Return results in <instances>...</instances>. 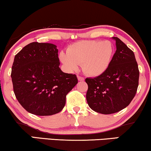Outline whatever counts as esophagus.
I'll list each match as a JSON object with an SVG mask.
<instances>
[{
    "label": "esophagus",
    "mask_w": 151,
    "mask_h": 151,
    "mask_svg": "<svg viewBox=\"0 0 151 151\" xmlns=\"http://www.w3.org/2000/svg\"><path fill=\"white\" fill-rule=\"evenodd\" d=\"M78 79L79 81H84V80H85V78L83 77H81V76H78Z\"/></svg>",
    "instance_id": "1"
}]
</instances>
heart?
<instances>
[{
	"instance_id": "obj_1",
	"label": "heart",
	"mask_w": 151,
	"mask_h": 151,
	"mask_svg": "<svg viewBox=\"0 0 151 151\" xmlns=\"http://www.w3.org/2000/svg\"><path fill=\"white\" fill-rule=\"evenodd\" d=\"M114 51V46L109 41H82L71 45L67 52H60V59L69 71H77L82 64L86 74L97 76L109 67Z\"/></svg>"
}]
</instances>
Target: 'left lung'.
<instances>
[{
  "instance_id": "1",
  "label": "left lung",
  "mask_w": 151,
  "mask_h": 151,
  "mask_svg": "<svg viewBox=\"0 0 151 151\" xmlns=\"http://www.w3.org/2000/svg\"><path fill=\"white\" fill-rule=\"evenodd\" d=\"M112 39L116 50L109 67L101 75L85 79L88 105L103 114L118 112L128 106L139 85V71L134 52L118 37Z\"/></svg>"
}]
</instances>
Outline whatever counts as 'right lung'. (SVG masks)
<instances>
[{
    "mask_svg": "<svg viewBox=\"0 0 151 151\" xmlns=\"http://www.w3.org/2000/svg\"><path fill=\"white\" fill-rule=\"evenodd\" d=\"M60 64L57 46L48 43H30L15 55L11 73L14 92L28 112L50 116L64 108L78 78L62 72Z\"/></svg>",
    "mask_w": 151,
    "mask_h": 151,
    "instance_id": "obj_1",
    "label": "right lung"
}]
</instances>
